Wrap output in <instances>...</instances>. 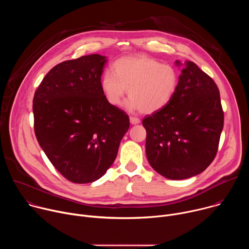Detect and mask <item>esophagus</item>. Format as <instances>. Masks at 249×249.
Returning a JSON list of instances; mask_svg holds the SVG:
<instances>
[{"mask_svg": "<svg viewBox=\"0 0 249 249\" xmlns=\"http://www.w3.org/2000/svg\"><path fill=\"white\" fill-rule=\"evenodd\" d=\"M130 123L131 124H138V123H140V119L138 118V117H134V116H131L130 117Z\"/></svg>", "mask_w": 249, "mask_h": 249, "instance_id": "34e87169", "label": "esophagus"}]
</instances>
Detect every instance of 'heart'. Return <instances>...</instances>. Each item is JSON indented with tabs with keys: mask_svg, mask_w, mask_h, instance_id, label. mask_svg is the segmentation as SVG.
Instances as JSON below:
<instances>
[{
	"mask_svg": "<svg viewBox=\"0 0 249 249\" xmlns=\"http://www.w3.org/2000/svg\"><path fill=\"white\" fill-rule=\"evenodd\" d=\"M112 70L113 74L105 72L100 80L106 100L118 106L128 89V108L146 114L166 106L178 85V73L174 67L146 55L120 58L113 63Z\"/></svg>",
	"mask_w": 249,
	"mask_h": 249,
	"instance_id": "1",
	"label": "heart"
}]
</instances>
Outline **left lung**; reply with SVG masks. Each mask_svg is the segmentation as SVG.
I'll return each instance as SVG.
<instances>
[{"instance_id": "1", "label": "left lung", "mask_w": 249, "mask_h": 249, "mask_svg": "<svg viewBox=\"0 0 249 249\" xmlns=\"http://www.w3.org/2000/svg\"><path fill=\"white\" fill-rule=\"evenodd\" d=\"M176 65L180 62L176 61ZM146 154L152 167L168 179H186L214 160L224 127L219 89L193 62L181 71L166 106L143 119Z\"/></svg>"}]
</instances>
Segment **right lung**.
Wrapping results in <instances>:
<instances>
[{
  "mask_svg": "<svg viewBox=\"0 0 249 249\" xmlns=\"http://www.w3.org/2000/svg\"><path fill=\"white\" fill-rule=\"evenodd\" d=\"M106 62L98 54L64 61L34 93L35 136L54 167L74 183L100 178L115 160L130 126L126 112L101 90Z\"/></svg>",
  "mask_w": 249,
  "mask_h": 249,
  "instance_id": "add662e5",
  "label": "right lung"
}]
</instances>
